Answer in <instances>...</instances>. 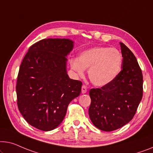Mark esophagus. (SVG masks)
I'll use <instances>...</instances> for the list:
<instances>
[{"label": "esophagus", "mask_w": 153, "mask_h": 153, "mask_svg": "<svg viewBox=\"0 0 153 153\" xmlns=\"http://www.w3.org/2000/svg\"><path fill=\"white\" fill-rule=\"evenodd\" d=\"M86 91H87V88H86V86L85 85H83L82 86V93H86Z\"/></svg>", "instance_id": "obj_1"}]
</instances>
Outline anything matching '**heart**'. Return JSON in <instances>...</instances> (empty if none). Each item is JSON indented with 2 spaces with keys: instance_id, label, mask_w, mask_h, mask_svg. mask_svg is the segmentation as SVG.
<instances>
[{
  "instance_id": "1",
  "label": "heart",
  "mask_w": 153,
  "mask_h": 153,
  "mask_svg": "<svg viewBox=\"0 0 153 153\" xmlns=\"http://www.w3.org/2000/svg\"><path fill=\"white\" fill-rule=\"evenodd\" d=\"M122 56L119 50L108 47H95L82 51L77 58L70 60L71 69L79 76L88 69V78L97 86L113 82L120 71Z\"/></svg>"
}]
</instances>
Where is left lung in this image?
Masks as SVG:
<instances>
[{
  "instance_id": "1",
  "label": "left lung",
  "mask_w": 153,
  "mask_h": 153,
  "mask_svg": "<svg viewBox=\"0 0 153 153\" xmlns=\"http://www.w3.org/2000/svg\"><path fill=\"white\" fill-rule=\"evenodd\" d=\"M122 70L110 84L91 88L88 109L93 125L104 131L124 126L133 119L143 96V76L137 60L124 43Z\"/></svg>"
}]
</instances>
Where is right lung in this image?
I'll return each instance as SVG.
<instances>
[{
    "instance_id": "obj_1",
    "label": "right lung",
    "mask_w": 153,
    "mask_h": 153,
    "mask_svg": "<svg viewBox=\"0 0 153 153\" xmlns=\"http://www.w3.org/2000/svg\"><path fill=\"white\" fill-rule=\"evenodd\" d=\"M74 42L48 38L29 47L18 72L17 104L22 117L36 128L49 131L62 122L71 102L79 96L82 83L69 78L66 57Z\"/></svg>"
}]
</instances>
